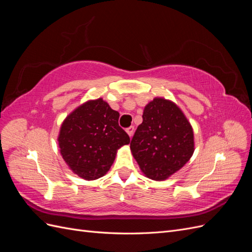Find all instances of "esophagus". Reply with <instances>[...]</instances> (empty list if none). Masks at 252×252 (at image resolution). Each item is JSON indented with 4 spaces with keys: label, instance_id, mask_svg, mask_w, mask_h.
Instances as JSON below:
<instances>
[{
    "label": "esophagus",
    "instance_id": "1",
    "mask_svg": "<svg viewBox=\"0 0 252 252\" xmlns=\"http://www.w3.org/2000/svg\"><path fill=\"white\" fill-rule=\"evenodd\" d=\"M133 131H134V127H133V126H131V127H129V128L126 129V132H127V134H128L129 136H130V138H131L132 134H133Z\"/></svg>",
    "mask_w": 252,
    "mask_h": 252
}]
</instances>
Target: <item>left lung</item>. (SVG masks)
Returning <instances> with one entry per match:
<instances>
[{"label":"left lung","instance_id":"1","mask_svg":"<svg viewBox=\"0 0 252 252\" xmlns=\"http://www.w3.org/2000/svg\"><path fill=\"white\" fill-rule=\"evenodd\" d=\"M130 150L145 177L165 181L192 157V126L177 104L155 97L145 106L143 122L131 140Z\"/></svg>","mask_w":252,"mask_h":252}]
</instances>
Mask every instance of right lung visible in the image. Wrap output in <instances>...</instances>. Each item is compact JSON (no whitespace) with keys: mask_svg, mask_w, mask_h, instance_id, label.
<instances>
[{"mask_svg":"<svg viewBox=\"0 0 252 252\" xmlns=\"http://www.w3.org/2000/svg\"><path fill=\"white\" fill-rule=\"evenodd\" d=\"M119 117L102 97L83 103L66 117L58 142L61 156L74 174L94 181L108 172L118 150L130 143L119 126Z\"/></svg>","mask_w":252,"mask_h":252,"instance_id":"1","label":"right lung"}]
</instances>
